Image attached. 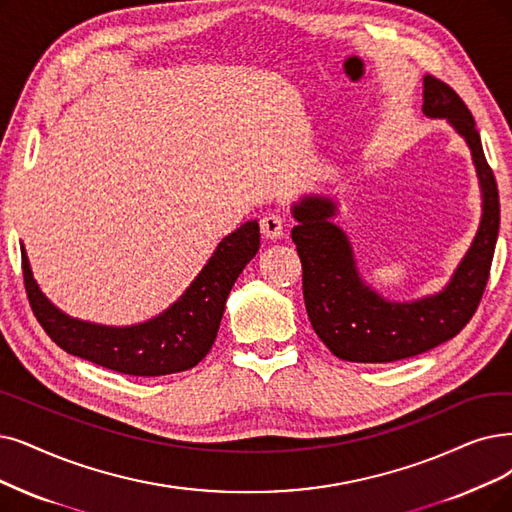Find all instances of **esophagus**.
Segmentation results:
<instances>
[{"mask_svg": "<svg viewBox=\"0 0 512 512\" xmlns=\"http://www.w3.org/2000/svg\"><path fill=\"white\" fill-rule=\"evenodd\" d=\"M260 231L264 237L279 239L283 235V218L279 214H264L260 218Z\"/></svg>", "mask_w": 512, "mask_h": 512, "instance_id": "esophagus-1", "label": "esophagus"}]
</instances>
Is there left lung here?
Returning a JSON list of instances; mask_svg holds the SVG:
<instances>
[{"label":"left lung","mask_w":512,"mask_h":512,"mask_svg":"<svg viewBox=\"0 0 512 512\" xmlns=\"http://www.w3.org/2000/svg\"><path fill=\"white\" fill-rule=\"evenodd\" d=\"M422 84V113L447 119L470 149L481 189V222L441 292L397 302L380 296L361 277L349 235L334 222L338 216L334 197L304 195L294 203L292 216L298 224L292 229V241L302 262L306 313L321 342L344 361H399L454 338L475 315L492 269L500 197L475 119L464 100L441 79L426 75Z\"/></svg>","instance_id":"obj_1"}]
</instances>
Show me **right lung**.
I'll list each match as a JSON object with an SVG mask.
<instances>
[{"label":"right lung","mask_w":512,"mask_h":512,"mask_svg":"<svg viewBox=\"0 0 512 512\" xmlns=\"http://www.w3.org/2000/svg\"><path fill=\"white\" fill-rule=\"evenodd\" d=\"M258 248V220L243 222L216 245L206 267L166 311L121 327L75 319L60 311L39 290L25 245H20V254L31 309L60 349L107 370L147 378L191 370L210 353L231 288Z\"/></svg>","instance_id":"1"}]
</instances>
